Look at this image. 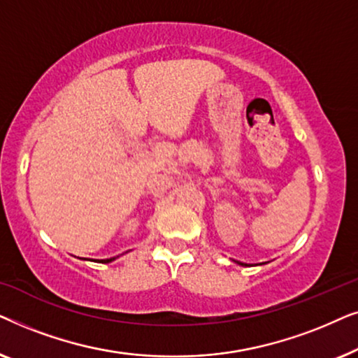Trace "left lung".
<instances>
[{
    "label": "left lung",
    "mask_w": 358,
    "mask_h": 358,
    "mask_svg": "<svg viewBox=\"0 0 358 358\" xmlns=\"http://www.w3.org/2000/svg\"><path fill=\"white\" fill-rule=\"evenodd\" d=\"M234 262H236V264H239V266H244V267H246V266H248V264H244V262H238V261H234Z\"/></svg>",
    "instance_id": "1"
}]
</instances>
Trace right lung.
<instances>
[{
	"mask_svg": "<svg viewBox=\"0 0 358 358\" xmlns=\"http://www.w3.org/2000/svg\"><path fill=\"white\" fill-rule=\"evenodd\" d=\"M117 257H110V259H101V261H96V262H102V264H109V262H112V261H115ZM85 261H87V259H85ZM91 261V259H90Z\"/></svg>",
	"mask_w": 358,
	"mask_h": 358,
	"instance_id": "1",
	"label": "right lung"
}]
</instances>
